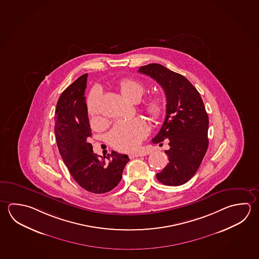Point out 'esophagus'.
I'll return each instance as SVG.
<instances>
[{"label": "esophagus", "instance_id": "1", "mask_svg": "<svg viewBox=\"0 0 259 259\" xmlns=\"http://www.w3.org/2000/svg\"><path fill=\"white\" fill-rule=\"evenodd\" d=\"M145 154L143 152H135V153H131L130 154V158L133 159V158H137V157H141V156H144Z\"/></svg>", "mask_w": 259, "mask_h": 259}]
</instances>
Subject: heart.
<instances>
[{"mask_svg": "<svg viewBox=\"0 0 259 259\" xmlns=\"http://www.w3.org/2000/svg\"><path fill=\"white\" fill-rule=\"evenodd\" d=\"M118 88L123 97L132 102L140 100L145 92L144 85L135 79L121 80ZM99 91L94 90L88 100V113L93 120L99 116ZM142 110L151 120H159L164 113V101L160 98L147 99L142 104ZM147 134L148 126L142 118L124 119L118 121L113 127L109 134V142L116 150L130 152L136 150Z\"/></svg>", "mask_w": 259, "mask_h": 259, "instance_id": "1", "label": "heart"}]
</instances>
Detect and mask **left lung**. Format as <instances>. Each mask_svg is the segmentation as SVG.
Segmentation results:
<instances>
[{
	"label": "left lung",
	"instance_id": "1",
	"mask_svg": "<svg viewBox=\"0 0 259 259\" xmlns=\"http://www.w3.org/2000/svg\"><path fill=\"white\" fill-rule=\"evenodd\" d=\"M139 72L156 80L167 99L164 122L151 141H169V149L165 151L169 163L156 177L165 185L179 186L195 174L206 153V110L197 90L184 75L160 64L141 66Z\"/></svg>",
	"mask_w": 259,
	"mask_h": 259
}]
</instances>
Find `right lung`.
<instances>
[{
    "label": "right lung",
    "mask_w": 259,
    "mask_h": 259,
    "mask_svg": "<svg viewBox=\"0 0 259 259\" xmlns=\"http://www.w3.org/2000/svg\"><path fill=\"white\" fill-rule=\"evenodd\" d=\"M88 74L81 75L62 93L55 113V134L62 159L71 176L90 193H108L122 178L127 155L112 151L107 157L93 152L92 133L84 97Z\"/></svg>",
    "instance_id": "1"
}]
</instances>
